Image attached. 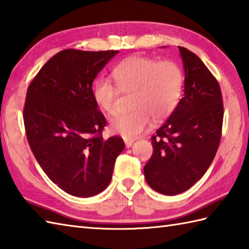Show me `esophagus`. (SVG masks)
Here are the masks:
<instances>
[{"label":"esophagus","instance_id":"esophagus-1","mask_svg":"<svg viewBox=\"0 0 249 249\" xmlns=\"http://www.w3.org/2000/svg\"><path fill=\"white\" fill-rule=\"evenodd\" d=\"M124 142H125V146L129 148V147H131L132 145H133L134 140H124Z\"/></svg>","mask_w":249,"mask_h":249}]
</instances>
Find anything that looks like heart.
<instances>
[{
  "instance_id": "heart-1",
  "label": "heart",
  "mask_w": 249,
  "mask_h": 249,
  "mask_svg": "<svg viewBox=\"0 0 249 249\" xmlns=\"http://www.w3.org/2000/svg\"><path fill=\"white\" fill-rule=\"evenodd\" d=\"M113 78L121 91H133V109L120 114L110 121L114 133L125 140L135 139L151 124V118L160 121L174 112L178 106L184 84V75L179 64L174 60L145 56H131L113 69ZM107 78H98L92 86L97 106L108 115L118 112L119 90Z\"/></svg>"
}]
</instances>
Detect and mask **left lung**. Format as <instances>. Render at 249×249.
<instances>
[{"label": "left lung", "mask_w": 249, "mask_h": 249, "mask_svg": "<svg viewBox=\"0 0 249 249\" xmlns=\"http://www.w3.org/2000/svg\"><path fill=\"white\" fill-rule=\"evenodd\" d=\"M184 96L151 137L153 153L143 167L149 186L174 196L194 185L211 165L222 137L224 103L216 78L195 53L179 47Z\"/></svg>", "instance_id": "obj_1"}]
</instances>
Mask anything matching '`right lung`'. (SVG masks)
Wrapping results in <instances>:
<instances>
[{"instance_id": "add662e5", "label": "right lung", "mask_w": 249, "mask_h": 249, "mask_svg": "<svg viewBox=\"0 0 249 249\" xmlns=\"http://www.w3.org/2000/svg\"><path fill=\"white\" fill-rule=\"evenodd\" d=\"M117 53L65 49L27 87L23 121L31 150L49 178L72 196L106 190L124 148L120 136L103 139L107 119L92 96V81Z\"/></svg>"}]
</instances>
